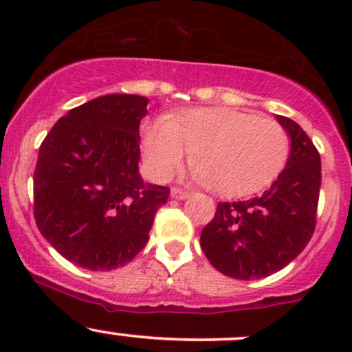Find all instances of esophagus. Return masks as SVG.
<instances>
[{"mask_svg": "<svg viewBox=\"0 0 352 352\" xmlns=\"http://www.w3.org/2000/svg\"><path fill=\"white\" fill-rule=\"evenodd\" d=\"M170 196H172L173 199H180V201H182V199H187V197H189L190 194L187 192V190L179 189V187H173V189L170 190Z\"/></svg>", "mask_w": 352, "mask_h": 352, "instance_id": "obj_1", "label": "esophagus"}]
</instances>
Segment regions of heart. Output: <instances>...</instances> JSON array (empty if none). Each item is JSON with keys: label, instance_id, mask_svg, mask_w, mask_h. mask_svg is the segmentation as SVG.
<instances>
[{"label": "heart", "instance_id": "heart-1", "mask_svg": "<svg viewBox=\"0 0 352 352\" xmlns=\"http://www.w3.org/2000/svg\"><path fill=\"white\" fill-rule=\"evenodd\" d=\"M144 158L160 179L172 175L190 153L194 177L219 196H245L278 177L289 155L281 124L230 109H194L158 120L144 133Z\"/></svg>", "mask_w": 352, "mask_h": 352}]
</instances>
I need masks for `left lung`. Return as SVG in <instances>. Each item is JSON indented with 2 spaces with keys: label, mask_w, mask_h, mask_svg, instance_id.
I'll use <instances>...</instances> for the list:
<instances>
[{
  "label": "left lung",
  "mask_w": 352,
  "mask_h": 352,
  "mask_svg": "<svg viewBox=\"0 0 352 352\" xmlns=\"http://www.w3.org/2000/svg\"><path fill=\"white\" fill-rule=\"evenodd\" d=\"M276 119L291 140L285 170L261 196L219 202L201 233V248L212 267L243 281L267 278L294 261L317 223L320 155L294 120Z\"/></svg>",
  "instance_id": "1"
}]
</instances>
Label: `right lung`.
Here are the masks:
<instances>
[{"label":"right lung","mask_w":352,"mask_h":352,"mask_svg":"<svg viewBox=\"0 0 352 352\" xmlns=\"http://www.w3.org/2000/svg\"><path fill=\"white\" fill-rule=\"evenodd\" d=\"M148 98L112 94L71 109L38 148L34 216L38 232L69 262L112 271L150 239L170 189L140 175V124Z\"/></svg>","instance_id":"right-lung-1"}]
</instances>
